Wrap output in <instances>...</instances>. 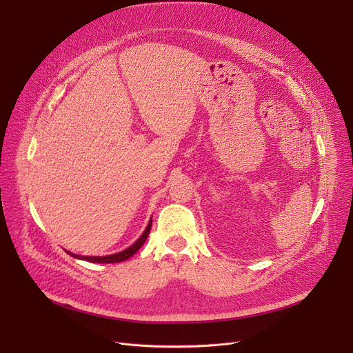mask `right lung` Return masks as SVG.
<instances>
[{
	"label": "right lung",
	"instance_id": "right-lung-1",
	"mask_svg": "<svg viewBox=\"0 0 353 353\" xmlns=\"http://www.w3.org/2000/svg\"><path fill=\"white\" fill-rule=\"evenodd\" d=\"M150 229H152V219L150 221H148V225L145 228V230L143 232V234L139 237V240H136V242L127 248L123 252H119V253H114V254H108V256H80V254H74L71 252H67L70 256L76 257V259H81V261H87V262H91V263H119V262H123V261H127L128 257H132L145 242V239L148 236V233H150Z\"/></svg>",
	"mask_w": 353,
	"mask_h": 353
}]
</instances>
